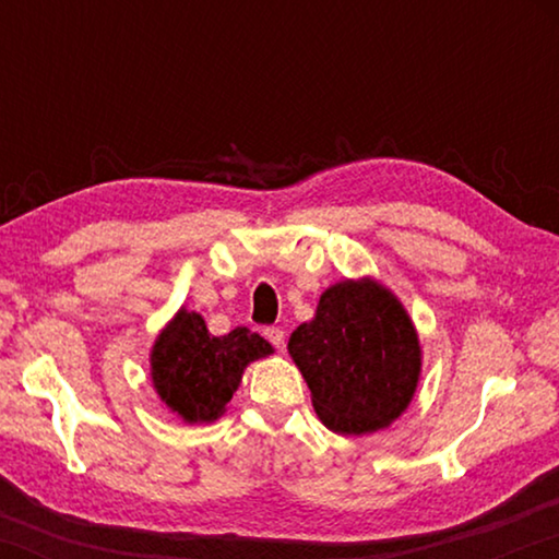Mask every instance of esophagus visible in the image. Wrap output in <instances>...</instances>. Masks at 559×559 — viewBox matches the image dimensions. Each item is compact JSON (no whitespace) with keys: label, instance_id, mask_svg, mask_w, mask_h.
Segmentation results:
<instances>
[{"label":"esophagus","instance_id":"34e87169","mask_svg":"<svg viewBox=\"0 0 559 559\" xmlns=\"http://www.w3.org/2000/svg\"><path fill=\"white\" fill-rule=\"evenodd\" d=\"M263 335H266V340L273 347L283 349V345H286V333H283L281 328H266V330H263Z\"/></svg>","mask_w":559,"mask_h":559}]
</instances>
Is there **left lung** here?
I'll return each instance as SVG.
<instances>
[{
  "mask_svg": "<svg viewBox=\"0 0 559 559\" xmlns=\"http://www.w3.org/2000/svg\"><path fill=\"white\" fill-rule=\"evenodd\" d=\"M313 406L330 431L372 433L409 406L421 370V347L409 316L370 278L335 283L320 296L316 318L288 340Z\"/></svg>",
  "mask_w": 559,
  "mask_h": 559,
  "instance_id": "8db88e82",
  "label": "left lung"
}]
</instances>
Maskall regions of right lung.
Instances as JSON below:
<instances>
[{"label": "right lung", "mask_w": 559, "mask_h": 559, "mask_svg": "<svg viewBox=\"0 0 559 559\" xmlns=\"http://www.w3.org/2000/svg\"><path fill=\"white\" fill-rule=\"evenodd\" d=\"M271 353L249 328L214 337L202 316L179 310L153 347V382L159 400L185 421H214L231 402L243 367Z\"/></svg>", "instance_id": "obj_1"}]
</instances>
